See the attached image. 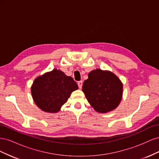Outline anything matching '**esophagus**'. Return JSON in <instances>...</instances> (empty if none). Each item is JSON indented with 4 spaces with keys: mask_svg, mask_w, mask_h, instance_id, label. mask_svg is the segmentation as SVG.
I'll list each match as a JSON object with an SVG mask.
<instances>
[{
    "mask_svg": "<svg viewBox=\"0 0 159 159\" xmlns=\"http://www.w3.org/2000/svg\"><path fill=\"white\" fill-rule=\"evenodd\" d=\"M78 87L80 89H81L82 88V85H83V81H80L78 82Z\"/></svg>",
    "mask_w": 159,
    "mask_h": 159,
    "instance_id": "obj_1",
    "label": "esophagus"
}]
</instances>
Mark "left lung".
<instances>
[{
  "label": "left lung",
  "mask_w": 159,
  "mask_h": 159,
  "mask_svg": "<svg viewBox=\"0 0 159 159\" xmlns=\"http://www.w3.org/2000/svg\"><path fill=\"white\" fill-rule=\"evenodd\" d=\"M123 84L113 72L93 70L84 81L82 91L96 111L105 113L116 109L123 96Z\"/></svg>",
  "instance_id": "1"
}]
</instances>
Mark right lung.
<instances>
[{
  "instance_id": "right-lung-1",
  "label": "right lung",
  "mask_w": 159,
  "mask_h": 159,
  "mask_svg": "<svg viewBox=\"0 0 159 159\" xmlns=\"http://www.w3.org/2000/svg\"><path fill=\"white\" fill-rule=\"evenodd\" d=\"M78 89L74 79L60 70L54 69L37 77L31 87L34 102L43 111L58 112L71 93Z\"/></svg>"
}]
</instances>
